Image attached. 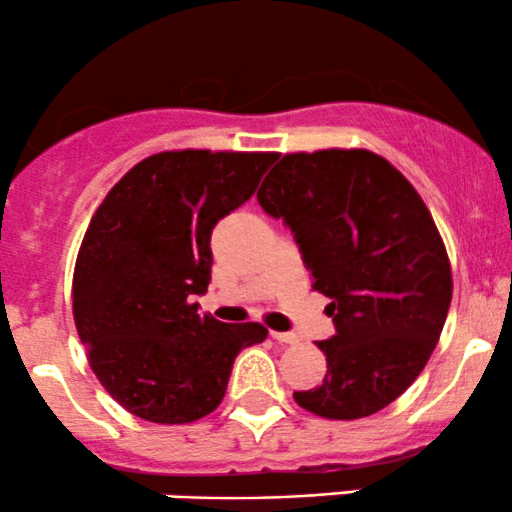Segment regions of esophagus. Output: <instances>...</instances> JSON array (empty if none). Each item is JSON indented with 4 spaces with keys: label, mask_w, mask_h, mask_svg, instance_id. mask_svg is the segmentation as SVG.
<instances>
[{
    "label": "esophagus",
    "mask_w": 512,
    "mask_h": 512,
    "mask_svg": "<svg viewBox=\"0 0 512 512\" xmlns=\"http://www.w3.org/2000/svg\"><path fill=\"white\" fill-rule=\"evenodd\" d=\"M272 334V339H276V342H281V344H296L298 342V337L293 332H269Z\"/></svg>",
    "instance_id": "34e87169"
}]
</instances>
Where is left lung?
<instances>
[{
	"label": "left lung",
	"instance_id": "left-lung-1",
	"mask_svg": "<svg viewBox=\"0 0 512 512\" xmlns=\"http://www.w3.org/2000/svg\"><path fill=\"white\" fill-rule=\"evenodd\" d=\"M257 202L284 219L313 289L332 298L320 342L325 380L293 392L298 407L337 421L395 402L436 349L452 298L448 252L424 199L366 149L286 154Z\"/></svg>",
	"mask_w": 512,
	"mask_h": 512
}]
</instances>
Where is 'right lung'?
Listing matches in <instances>:
<instances>
[{
  "instance_id": "obj_1",
  "label": "right lung",
  "mask_w": 512,
  "mask_h": 512,
  "mask_svg": "<svg viewBox=\"0 0 512 512\" xmlns=\"http://www.w3.org/2000/svg\"><path fill=\"white\" fill-rule=\"evenodd\" d=\"M274 154L161 151L96 209L72 284L76 332L93 373L129 414L190 424L221 404L233 361L267 339L223 325L192 298L211 281V231L255 195Z\"/></svg>"
}]
</instances>
